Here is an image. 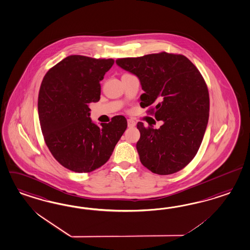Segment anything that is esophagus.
<instances>
[{
  "label": "esophagus",
  "instance_id": "1",
  "mask_svg": "<svg viewBox=\"0 0 250 250\" xmlns=\"http://www.w3.org/2000/svg\"><path fill=\"white\" fill-rule=\"evenodd\" d=\"M136 122L132 120H128V128H133L135 127Z\"/></svg>",
  "mask_w": 250,
  "mask_h": 250
}]
</instances>
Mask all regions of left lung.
Masks as SVG:
<instances>
[{
	"label": "left lung",
	"mask_w": 250,
	"mask_h": 250,
	"mask_svg": "<svg viewBox=\"0 0 250 250\" xmlns=\"http://www.w3.org/2000/svg\"><path fill=\"white\" fill-rule=\"evenodd\" d=\"M116 64L139 79L141 107H150V114L164 122L159 128L138 122L141 163L161 175L182 170L199 150L209 118V94L199 70L185 56L166 52Z\"/></svg>",
	"instance_id": "1"
}]
</instances>
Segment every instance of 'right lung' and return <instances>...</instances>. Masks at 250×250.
Instances as JSON below:
<instances>
[{"instance_id":"add662e5","label":"right lung","mask_w":250,"mask_h":250,"mask_svg":"<svg viewBox=\"0 0 250 250\" xmlns=\"http://www.w3.org/2000/svg\"><path fill=\"white\" fill-rule=\"evenodd\" d=\"M114 60L69 56L43 78L38 114L44 142L66 169L89 172L106 164L120 141L127 121L115 116L100 126L90 119V102L100 99V82Z\"/></svg>"}]
</instances>
